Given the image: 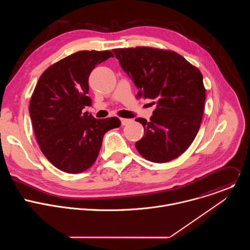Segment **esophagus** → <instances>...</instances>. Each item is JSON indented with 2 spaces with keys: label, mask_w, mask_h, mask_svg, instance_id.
<instances>
[{
  "label": "esophagus",
  "mask_w": 250,
  "mask_h": 250,
  "mask_svg": "<svg viewBox=\"0 0 250 250\" xmlns=\"http://www.w3.org/2000/svg\"><path fill=\"white\" fill-rule=\"evenodd\" d=\"M121 122H122V125H126L127 124H129L131 122V120H128V119H121Z\"/></svg>",
  "instance_id": "34e87169"
}]
</instances>
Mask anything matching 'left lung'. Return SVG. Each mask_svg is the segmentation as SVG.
<instances>
[{"mask_svg":"<svg viewBox=\"0 0 250 250\" xmlns=\"http://www.w3.org/2000/svg\"><path fill=\"white\" fill-rule=\"evenodd\" d=\"M138 89L156 104L150 121L137 118L145 135L135 144L146 159L163 163L180 156L195 139L204 115L206 89L200 70L171 50L152 47L113 50Z\"/></svg>","mask_w":250,"mask_h":250,"instance_id":"obj_1","label":"left lung"}]
</instances>
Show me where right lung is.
Instances as JSON below:
<instances>
[{
    "instance_id": "1",
    "label": "right lung",
    "mask_w": 250,
    "mask_h": 250,
    "mask_svg": "<svg viewBox=\"0 0 250 250\" xmlns=\"http://www.w3.org/2000/svg\"><path fill=\"white\" fill-rule=\"evenodd\" d=\"M114 57L110 50H83L49 66L39 79L29 115L38 144L50 163L63 172L77 174L96 161L104 134L121 125L116 118L95 119L85 106L88 79L100 63Z\"/></svg>"
}]
</instances>
